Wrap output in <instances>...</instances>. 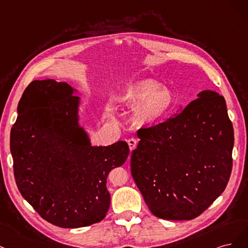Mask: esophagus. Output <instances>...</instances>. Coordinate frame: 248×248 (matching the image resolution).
I'll list each match as a JSON object with an SVG mask.
<instances>
[{
	"label": "esophagus",
	"instance_id": "1",
	"mask_svg": "<svg viewBox=\"0 0 248 248\" xmlns=\"http://www.w3.org/2000/svg\"><path fill=\"white\" fill-rule=\"evenodd\" d=\"M127 143H129L130 149H131V150H134L136 147H137L138 140L135 139V138H131V139H129V141H127Z\"/></svg>",
	"mask_w": 248,
	"mask_h": 248
}]
</instances>
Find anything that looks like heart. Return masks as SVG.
Masks as SVG:
<instances>
[{
  "label": "heart",
  "instance_id": "1",
  "mask_svg": "<svg viewBox=\"0 0 248 248\" xmlns=\"http://www.w3.org/2000/svg\"><path fill=\"white\" fill-rule=\"evenodd\" d=\"M117 99L124 107L134 108L132 119L137 126L156 124L174 103L173 93L151 78L138 79L125 84Z\"/></svg>",
  "mask_w": 248,
  "mask_h": 248
}]
</instances>
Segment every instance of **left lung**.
Returning a JSON list of instances; mask_svg holds the SVG:
<instances>
[{
  "label": "left lung",
  "mask_w": 248,
  "mask_h": 248,
  "mask_svg": "<svg viewBox=\"0 0 248 248\" xmlns=\"http://www.w3.org/2000/svg\"><path fill=\"white\" fill-rule=\"evenodd\" d=\"M179 113L141 127L132 176L156 217L190 220L225 190L233 167L234 130L225 98L198 93Z\"/></svg>",
  "instance_id": "left-lung-1"
}]
</instances>
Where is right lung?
<instances>
[{
    "instance_id": "obj_1",
    "label": "right lung",
    "mask_w": 248,
    "mask_h": 248,
    "mask_svg": "<svg viewBox=\"0 0 248 248\" xmlns=\"http://www.w3.org/2000/svg\"><path fill=\"white\" fill-rule=\"evenodd\" d=\"M74 90L53 79L31 81L18 103L10 134L13 171L21 196L46 221L80 228L101 221L109 209V172L130 149L118 141L91 146L78 125Z\"/></svg>"
}]
</instances>
